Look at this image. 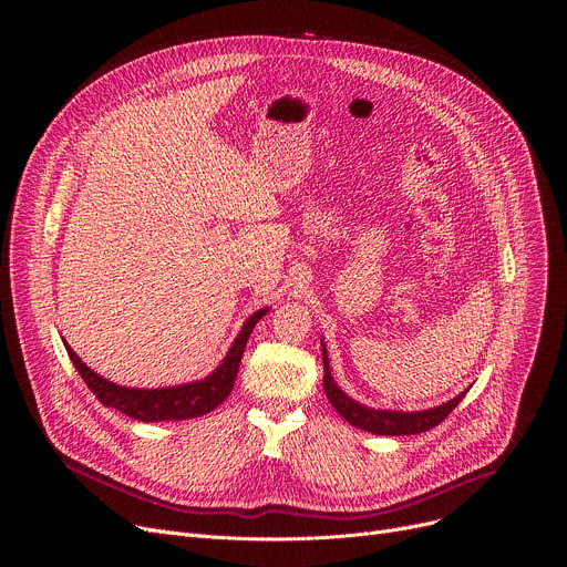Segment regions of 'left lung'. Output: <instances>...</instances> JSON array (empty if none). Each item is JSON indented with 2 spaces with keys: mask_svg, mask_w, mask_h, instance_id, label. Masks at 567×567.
<instances>
[{
  "mask_svg": "<svg viewBox=\"0 0 567 567\" xmlns=\"http://www.w3.org/2000/svg\"><path fill=\"white\" fill-rule=\"evenodd\" d=\"M322 388H326V394L330 399V403L334 406V411L352 426L363 429L368 433L374 435H415V433H424L433 426H437L440 422H444L449 417V413L457 406V403L464 399L466 390L462 394H457L455 399L442 403L437 409H429V411H417V413H396V411H374V409H365L361 406L359 401L350 399L332 379L330 372V359H328V350L322 346Z\"/></svg>",
  "mask_w": 567,
  "mask_h": 567,
  "instance_id": "8db88e82",
  "label": "left lung"
}]
</instances>
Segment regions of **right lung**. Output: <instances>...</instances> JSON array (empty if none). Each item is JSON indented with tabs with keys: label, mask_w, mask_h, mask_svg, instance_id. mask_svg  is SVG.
Instances as JSON below:
<instances>
[{
	"label": "right lung",
	"mask_w": 567,
	"mask_h": 567,
	"mask_svg": "<svg viewBox=\"0 0 567 567\" xmlns=\"http://www.w3.org/2000/svg\"><path fill=\"white\" fill-rule=\"evenodd\" d=\"M269 309L256 311L245 328L239 330L237 339L233 341L228 354L219 363V368L208 374L202 381L173 385V388H154V390H141V388H125L116 385L94 370H90L80 357L64 343L69 359L73 361L78 374L83 377L87 388L99 396V401L107 409H116L127 417H134L138 422H173V420H193L199 415L210 413L219 403L230 394L241 354H245L247 341L256 328V322L267 313Z\"/></svg>",
	"instance_id": "add662e5"
}]
</instances>
